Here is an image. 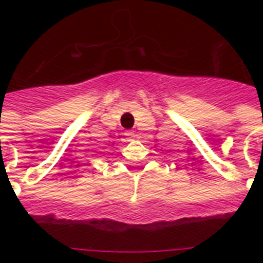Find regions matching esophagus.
Instances as JSON below:
<instances>
[{"mask_svg": "<svg viewBox=\"0 0 263 263\" xmlns=\"http://www.w3.org/2000/svg\"><path fill=\"white\" fill-rule=\"evenodd\" d=\"M125 136H127V138L129 140H132V139H134V138H135V132H134V131H127V132H125Z\"/></svg>", "mask_w": 263, "mask_h": 263, "instance_id": "34e87169", "label": "esophagus"}]
</instances>
